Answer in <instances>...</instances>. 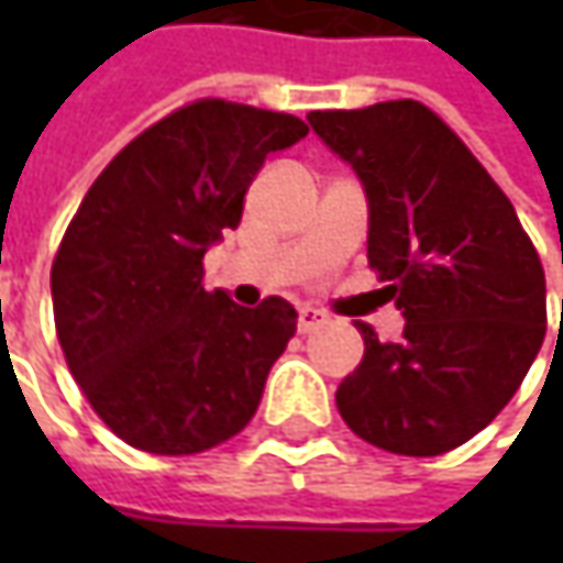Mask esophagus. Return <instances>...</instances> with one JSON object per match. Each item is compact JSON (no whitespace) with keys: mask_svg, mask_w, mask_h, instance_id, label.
<instances>
[{"mask_svg":"<svg viewBox=\"0 0 563 563\" xmlns=\"http://www.w3.org/2000/svg\"><path fill=\"white\" fill-rule=\"evenodd\" d=\"M329 316L322 313V310H316V307H300V313H297V332H313V329H319L322 322H325Z\"/></svg>","mask_w":563,"mask_h":563,"instance_id":"1","label":"esophagus"}]
</instances>
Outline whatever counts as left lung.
I'll list each match as a JSON object with an SVG mask.
<instances>
[{"label": "left lung", "instance_id": "left-lung-1", "mask_svg": "<svg viewBox=\"0 0 563 563\" xmlns=\"http://www.w3.org/2000/svg\"><path fill=\"white\" fill-rule=\"evenodd\" d=\"M369 200L366 256L407 319L400 341L360 322L363 360L341 420L391 454L470 442L514 398L545 338V272L505 190L417 99L310 112Z\"/></svg>", "mask_w": 563, "mask_h": 563}]
</instances>
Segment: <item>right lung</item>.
<instances>
[{"label":"right lung","mask_w":563,"mask_h":563,"mask_svg":"<svg viewBox=\"0 0 563 563\" xmlns=\"http://www.w3.org/2000/svg\"><path fill=\"white\" fill-rule=\"evenodd\" d=\"M307 124L197 99L102 168L53 260L55 335L97 417L150 454H200L256 413L297 332L288 300L238 307L203 288V253L238 228L266 156Z\"/></svg>","instance_id":"obj_1"}]
</instances>
